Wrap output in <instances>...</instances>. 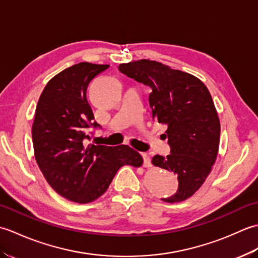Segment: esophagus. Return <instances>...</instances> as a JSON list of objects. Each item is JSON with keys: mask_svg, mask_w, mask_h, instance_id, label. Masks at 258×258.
Listing matches in <instances>:
<instances>
[{"mask_svg": "<svg viewBox=\"0 0 258 258\" xmlns=\"http://www.w3.org/2000/svg\"><path fill=\"white\" fill-rule=\"evenodd\" d=\"M142 156H143V158H144V166H145V167H147V168L152 167L150 155H149V154H146V153H142Z\"/></svg>", "mask_w": 258, "mask_h": 258, "instance_id": "34e87169", "label": "esophagus"}]
</instances>
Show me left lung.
Returning <instances> with one entry per match:
<instances>
[{"label": "left lung", "instance_id": "1", "mask_svg": "<svg viewBox=\"0 0 258 258\" xmlns=\"http://www.w3.org/2000/svg\"><path fill=\"white\" fill-rule=\"evenodd\" d=\"M118 70L151 87L152 118L167 125L164 135L171 154L155 155L152 164L176 174L178 189L162 201L189 199L210 175L220 146L221 124L210 91L196 76L157 61L143 58L119 64Z\"/></svg>", "mask_w": 258, "mask_h": 258}]
</instances>
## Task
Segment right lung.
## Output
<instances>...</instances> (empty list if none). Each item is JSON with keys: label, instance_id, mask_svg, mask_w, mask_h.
<instances>
[{"label": "right lung", "instance_id": "obj_1", "mask_svg": "<svg viewBox=\"0 0 258 258\" xmlns=\"http://www.w3.org/2000/svg\"><path fill=\"white\" fill-rule=\"evenodd\" d=\"M106 64L81 62L47 82L38 98L32 140L46 182L64 199L79 204L97 200L123 165L141 167L143 157L127 145H85L89 127H97L86 90Z\"/></svg>", "mask_w": 258, "mask_h": 258}]
</instances>
